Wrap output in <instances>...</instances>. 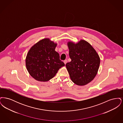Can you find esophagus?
<instances>
[{"instance_id": "esophagus-1", "label": "esophagus", "mask_w": 123, "mask_h": 123, "mask_svg": "<svg viewBox=\"0 0 123 123\" xmlns=\"http://www.w3.org/2000/svg\"><path fill=\"white\" fill-rule=\"evenodd\" d=\"M64 64H66L67 63V60H64Z\"/></svg>"}]
</instances>
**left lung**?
<instances>
[{"label": "left lung", "instance_id": "1", "mask_svg": "<svg viewBox=\"0 0 123 123\" xmlns=\"http://www.w3.org/2000/svg\"><path fill=\"white\" fill-rule=\"evenodd\" d=\"M69 56L71 61L66 67L72 81L77 85L83 86L91 82L99 68L100 59L92 46L84 40L76 44L68 42Z\"/></svg>", "mask_w": 123, "mask_h": 123}]
</instances>
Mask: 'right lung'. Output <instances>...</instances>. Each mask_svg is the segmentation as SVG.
<instances>
[{
	"label": "right lung",
	"instance_id": "1",
	"mask_svg": "<svg viewBox=\"0 0 123 123\" xmlns=\"http://www.w3.org/2000/svg\"><path fill=\"white\" fill-rule=\"evenodd\" d=\"M57 44L46 38L32 47L26 59V66L29 74L35 80L47 82L55 76L65 65L55 51Z\"/></svg>",
	"mask_w": 123,
	"mask_h": 123
}]
</instances>
